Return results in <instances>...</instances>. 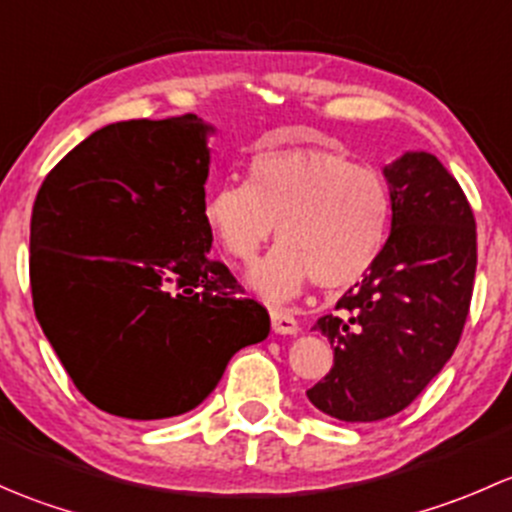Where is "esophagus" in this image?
<instances>
[{
	"instance_id": "34e87169",
	"label": "esophagus",
	"mask_w": 512,
	"mask_h": 512,
	"mask_svg": "<svg viewBox=\"0 0 512 512\" xmlns=\"http://www.w3.org/2000/svg\"><path fill=\"white\" fill-rule=\"evenodd\" d=\"M270 319H272V332L275 334H297L299 324L292 314L282 312V309H270Z\"/></svg>"
}]
</instances>
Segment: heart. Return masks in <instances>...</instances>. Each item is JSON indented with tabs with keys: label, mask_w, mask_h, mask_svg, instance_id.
I'll list each match as a JSON object with an SVG mask.
<instances>
[{
	"label": "heart",
	"mask_w": 512,
	"mask_h": 512,
	"mask_svg": "<svg viewBox=\"0 0 512 512\" xmlns=\"http://www.w3.org/2000/svg\"><path fill=\"white\" fill-rule=\"evenodd\" d=\"M386 180L324 148H265L247 165V180L215 185L203 220L230 260L250 265L272 240L282 245L252 267L250 285L267 302H287L312 282L347 289L364 280L391 235Z\"/></svg>",
	"instance_id": "obj_1"
}]
</instances>
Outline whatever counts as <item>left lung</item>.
I'll return each instance as SVG.
<instances>
[{
  "label": "left lung",
  "mask_w": 512,
  "mask_h": 512,
  "mask_svg": "<svg viewBox=\"0 0 512 512\" xmlns=\"http://www.w3.org/2000/svg\"><path fill=\"white\" fill-rule=\"evenodd\" d=\"M384 178L394 205L384 255L314 324L334 366L307 396L347 423L399 414L426 389L456 352L476 280V220L441 160L409 151Z\"/></svg>",
  "instance_id": "left-lung-1"
}]
</instances>
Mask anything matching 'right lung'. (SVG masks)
Here are the masks:
<instances>
[{"label":"right lung","mask_w":512,"mask_h":512,"mask_svg":"<svg viewBox=\"0 0 512 512\" xmlns=\"http://www.w3.org/2000/svg\"><path fill=\"white\" fill-rule=\"evenodd\" d=\"M215 128L195 113L98 128L36 193L34 312L101 411L158 421L195 409L270 314L210 257L203 220Z\"/></svg>","instance_id":"1"}]
</instances>
